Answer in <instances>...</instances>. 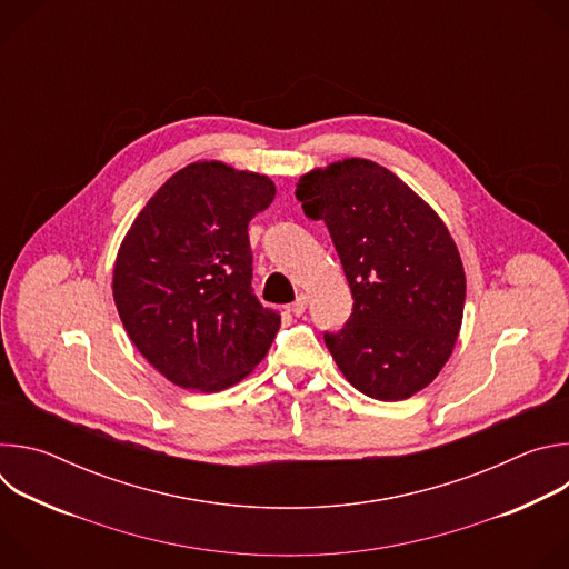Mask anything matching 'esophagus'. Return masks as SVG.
<instances>
[{
    "mask_svg": "<svg viewBox=\"0 0 569 569\" xmlns=\"http://www.w3.org/2000/svg\"><path fill=\"white\" fill-rule=\"evenodd\" d=\"M306 306H308V297L306 295H297V299L292 301V306H290V310H292V315H303L306 312Z\"/></svg>",
    "mask_w": 569,
    "mask_h": 569,
    "instance_id": "obj_1",
    "label": "esophagus"
}]
</instances>
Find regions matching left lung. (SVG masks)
<instances>
[{"label": "left lung", "instance_id": "1", "mask_svg": "<svg viewBox=\"0 0 569 569\" xmlns=\"http://www.w3.org/2000/svg\"><path fill=\"white\" fill-rule=\"evenodd\" d=\"M297 200L329 227L353 310L323 333L347 380L376 400L430 385L461 329L466 274L441 218L391 171L345 159L303 176Z\"/></svg>", "mask_w": 569, "mask_h": 569}]
</instances>
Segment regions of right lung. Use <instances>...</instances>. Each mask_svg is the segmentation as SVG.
Masks as SVG:
<instances>
[{"label": "right lung", "instance_id": "right-lung-1", "mask_svg": "<svg viewBox=\"0 0 569 569\" xmlns=\"http://www.w3.org/2000/svg\"><path fill=\"white\" fill-rule=\"evenodd\" d=\"M266 176L198 161L132 222L114 266V303L139 353L184 389L220 391L268 353L281 315L252 288L248 224L274 200Z\"/></svg>", "mask_w": 569, "mask_h": 569}]
</instances>
